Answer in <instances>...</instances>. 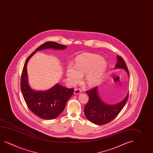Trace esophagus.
Instances as JSON below:
<instances>
[{"label":"esophagus","instance_id":"34e87169","mask_svg":"<svg viewBox=\"0 0 153 153\" xmlns=\"http://www.w3.org/2000/svg\"><path fill=\"white\" fill-rule=\"evenodd\" d=\"M81 92V91L80 89H75V91H74V94H79Z\"/></svg>","mask_w":153,"mask_h":153}]
</instances>
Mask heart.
<instances>
[{
	"label": "heart",
	"mask_w": 153,
	"mask_h": 153,
	"mask_svg": "<svg viewBox=\"0 0 153 153\" xmlns=\"http://www.w3.org/2000/svg\"><path fill=\"white\" fill-rule=\"evenodd\" d=\"M107 68L106 61L99 55L84 53L76 59L75 65H68L66 76L72 85L81 81L85 75V81L89 86L97 85L104 75Z\"/></svg>",
	"instance_id": "heart-1"
}]
</instances>
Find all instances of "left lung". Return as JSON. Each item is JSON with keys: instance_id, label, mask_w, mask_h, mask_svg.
<instances>
[{"instance_id": "left-lung-1", "label": "left lung", "mask_w": 153, "mask_h": 153, "mask_svg": "<svg viewBox=\"0 0 153 153\" xmlns=\"http://www.w3.org/2000/svg\"><path fill=\"white\" fill-rule=\"evenodd\" d=\"M117 59L115 68L124 69L129 76V72L124 60L119 55H117ZM85 92L89 99L85 106V115L89 121L98 125H105L115 119L125 105L128 98V93L125 98L119 104L109 105L103 102L99 96L98 87Z\"/></svg>"}]
</instances>
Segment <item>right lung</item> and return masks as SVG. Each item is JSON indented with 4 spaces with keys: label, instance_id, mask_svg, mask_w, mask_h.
<instances>
[{
    "label": "right lung",
    "instance_id": "obj_1",
    "mask_svg": "<svg viewBox=\"0 0 153 153\" xmlns=\"http://www.w3.org/2000/svg\"><path fill=\"white\" fill-rule=\"evenodd\" d=\"M67 48L54 42H47L37 48L25 62L21 78V90L28 108L36 115L44 120L57 117L64 110L66 102L71 97L74 89L56 84L46 91H37L31 88L28 82L27 64L29 59L38 51L48 48L62 50Z\"/></svg>",
    "mask_w": 153,
    "mask_h": 153
}]
</instances>
